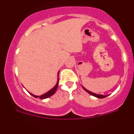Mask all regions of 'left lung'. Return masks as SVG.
Wrapping results in <instances>:
<instances>
[{
    "instance_id": "left-lung-1",
    "label": "left lung",
    "mask_w": 134,
    "mask_h": 134,
    "mask_svg": "<svg viewBox=\"0 0 134 134\" xmlns=\"http://www.w3.org/2000/svg\"><path fill=\"white\" fill-rule=\"evenodd\" d=\"M83 87V86H82ZM84 89L85 90V91L87 92V93H88L89 94H91V95H93L94 96V97H97V98H99V99H103V98L106 97H107V95H103V94H95V93H92V92H90V91H88V90H86V88H85V87H83Z\"/></svg>"
}]
</instances>
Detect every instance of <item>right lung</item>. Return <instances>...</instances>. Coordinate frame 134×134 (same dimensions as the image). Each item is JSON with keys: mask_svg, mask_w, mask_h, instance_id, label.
Here are the masks:
<instances>
[{"mask_svg": "<svg viewBox=\"0 0 134 134\" xmlns=\"http://www.w3.org/2000/svg\"><path fill=\"white\" fill-rule=\"evenodd\" d=\"M58 82H59V79H58V82H57L56 85H55V86H54V88H52V89H51L50 91H48V92H47V93H45V94H42V95H41V96H36V95H34V94H31V93H30V94H31V95L33 96V97H35V98H40V99H46V98L49 97H51V96H52L53 94H54V93H55V91H56L57 88H58Z\"/></svg>", "mask_w": 134, "mask_h": 134, "instance_id": "1", "label": "right lung"}]
</instances>
